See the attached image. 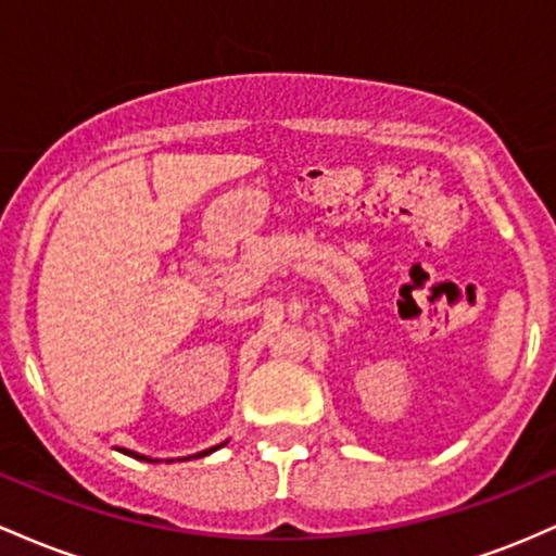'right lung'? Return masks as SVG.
<instances>
[{"instance_id": "obj_1", "label": "right lung", "mask_w": 556, "mask_h": 556, "mask_svg": "<svg viewBox=\"0 0 556 556\" xmlns=\"http://www.w3.org/2000/svg\"><path fill=\"white\" fill-rule=\"evenodd\" d=\"M215 448H220V446H215ZM215 448H207V452H202V454H197V457H204V454H210V452H215ZM123 452H126V454H130V457H136V459H147V457H141V454H136V452H128V448H123ZM147 463H152V459H147ZM154 463H157V459H154Z\"/></svg>"}]
</instances>
